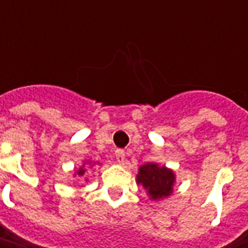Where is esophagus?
Segmentation results:
<instances>
[{"instance_id": "34e87169", "label": "esophagus", "mask_w": 248, "mask_h": 248, "mask_svg": "<svg viewBox=\"0 0 248 248\" xmlns=\"http://www.w3.org/2000/svg\"><path fill=\"white\" fill-rule=\"evenodd\" d=\"M114 155H116V160L119 161L120 164H124V161H125V152L121 150V149H117Z\"/></svg>"}]
</instances>
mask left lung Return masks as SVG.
Returning <instances> with one entry per match:
<instances>
[{
  "label": "left lung",
  "mask_w": 248,
  "mask_h": 248,
  "mask_svg": "<svg viewBox=\"0 0 248 248\" xmlns=\"http://www.w3.org/2000/svg\"><path fill=\"white\" fill-rule=\"evenodd\" d=\"M176 182L174 170L157 163H146L138 168L137 184L142 185L152 202H160L172 195Z\"/></svg>",
  "instance_id": "1"
}]
</instances>
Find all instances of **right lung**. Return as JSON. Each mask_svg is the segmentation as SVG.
<instances>
[{
  "label": "right lung",
  "mask_w": 248,
  "mask_h": 248,
  "mask_svg": "<svg viewBox=\"0 0 248 248\" xmlns=\"http://www.w3.org/2000/svg\"><path fill=\"white\" fill-rule=\"evenodd\" d=\"M95 164H100L99 161H91V160H84L82 161V164L76 171H74V176L78 175V176H85L87 175V171H88V168H92V167L95 166ZM85 181H88V178L85 176Z\"/></svg>",
  "instance_id": "right-lung-1"
}]
</instances>
